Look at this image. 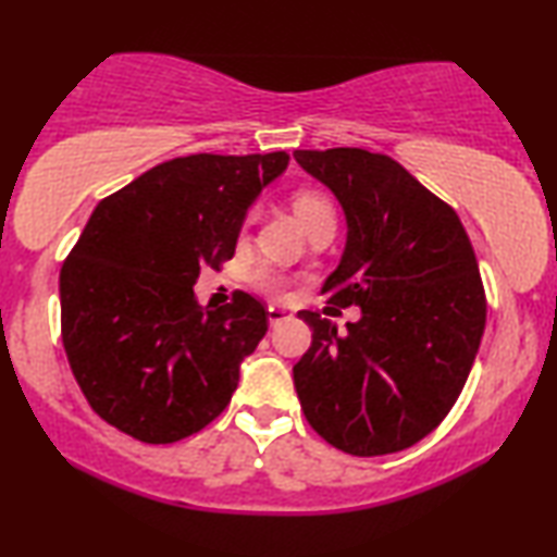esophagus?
<instances>
[{"instance_id":"obj_1","label":"esophagus","mask_w":557,"mask_h":557,"mask_svg":"<svg viewBox=\"0 0 557 557\" xmlns=\"http://www.w3.org/2000/svg\"><path fill=\"white\" fill-rule=\"evenodd\" d=\"M287 318H289V312H287L285 308H277V305H270V308H268V320H270V325H280V323H285Z\"/></svg>"}]
</instances>
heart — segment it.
I'll list each match as a JSON object with an SVG mask.
<instances>
[{
  "mask_svg": "<svg viewBox=\"0 0 557 557\" xmlns=\"http://www.w3.org/2000/svg\"><path fill=\"white\" fill-rule=\"evenodd\" d=\"M293 209L297 219H300L305 230H308L310 224L320 222V219H333V203L327 201L323 194L318 191H297L295 199H293ZM257 282H260L262 287L268 289H275L277 287V277L272 275L270 270H257Z\"/></svg>",
  "mask_w": 557,
  "mask_h": 557,
  "instance_id": "heart-1",
  "label": "heart"
}]
</instances>
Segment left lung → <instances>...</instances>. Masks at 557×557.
I'll list each match as a JSON object with an SVG mask.
<instances>
[{
    "instance_id": "obj_1",
    "label": "left lung",
    "mask_w": 557,
    "mask_h": 557,
    "mask_svg": "<svg viewBox=\"0 0 557 557\" xmlns=\"http://www.w3.org/2000/svg\"><path fill=\"white\" fill-rule=\"evenodd\" d=\"M293 156L335 194L348 224L341 264L320 293L360 308L346 331L297 312L312 331L293 368L305 419L354 457L409 449L442 424L480 350L487 300L472 242L457 211L391 156Z\"/></svg>"
}]
</instances>
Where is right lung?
I'll return each instance as SVG.
<instances>
[{"instance_id":"add662e5","label":"right lung","mask_w":557,"mask_h":557,"mask_svg":"<svg viewBox=\"0 0 557 557\" xmlns=\"http://www.w3.org/2000/svg\"><path fill=\"white\" fill-rule=\"evenodd\" d=\"M289 156L194 153L98 203L60 270L62 346L92 411L138 442L171 444L226 409L268 310L237 293L194 297L201 268L232 260L247 209Z\"/></svg>"}]
</instances>
